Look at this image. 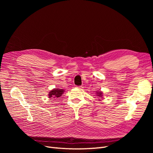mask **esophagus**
<instances>
[{
    "mask_svg": "<svg viewBox=\"0 0 153 153\" xmlns=\"http://www.w3.org/2000/svg\"><path fill=\"white\" fill-rule=\"evenodd\" d=\"M77 88H78V89H83V87L82 86H78Z\"/></svg>",
    "mask_w": 153,
    "mask_h": 153,
    "instance_id": "esophagus-1",
    "label": "esophagus"
}]
</instances>
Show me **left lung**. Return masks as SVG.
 Returning a JSON list of instances; mask_svg holds the SVG:
<instances>
[{"label":"left lung","instance_id":"1","mask_svg":"<svg viewBox=\"0 0 153 153\" xmlns=\"http://www.w3.org/2000/svg\"><path fill=\"white\" fill-rule=\"evenodd\" d=\"M96 94H97V96H100V98H101V96H102V94H103V93H102V92H96Z\"/></svg>","mask_w":153,"mask_h":153}]
</instances>
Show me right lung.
<instances>
[{"label":"right lung","instance_id":"add662e5","mask_svg":"<svg viewBox=\"0 0 153 153\" xmlns=\"http://www.w3.org/2000/svg\"><path fill=\"white\" fill-rule=\"evenodd\" d=\"M64 90L62 89H53L52 91H50V93L48 94V97L50 98L53 99L54 98H58L60 96H61V95L63 94Z\"/></svg>","mask_w":153,"mask_h":153}]
</instances>
